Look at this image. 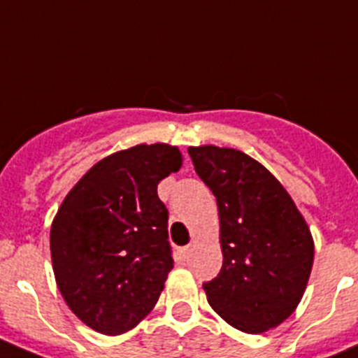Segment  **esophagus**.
<instances>
[{
  "instance_id": "34e87169",
  "label": "esophagus",
  "mask_w": 358,
  "mask_h": 358,
  "mask_svg": "<svg viewBox=\"0 0 358 358\" xmlns=\"http://www.w3.org/2000/svg\"><path fill=\"white\" fill-rule=\"evenodd\" d=\"M188 257H189V247L177 248V259H179V261H186Z\"/></svg>"
}]
</instances>
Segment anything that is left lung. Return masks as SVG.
<instances>
[{
  "label": "left lung",
  "mask_w": 358,
  "mask_h": 358,
  "mask_svg": "<svg viewBox=\"0 0 358 358\" xmlns=\"http://www.w3.org/2000/svg\"><path fill=\"white\" fill-rule=\"evenodd\" d=\"M188 154L218 204L224 264L202 284L209 306L241 332H266L303 296L314 261L309 227L284 186L245 152L204 145Z\"/></svg>",
  "instance_id": "obj_1"
}]
</instances>
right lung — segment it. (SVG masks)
I'll list each match as a JSON object with an SVG mask.
<instances>
[{
	"mask_svg": "<svg viewBox=\"0 0 358 358\" xmlns=\"http://www.w3.org/2000/svg\"><path fill=\"white\" fill-rule=\"evenodd\" d=\"M177 147L136 145L92 166L51 227L58 289L96 332L119 336L156 306L173 268L162 179L181 169Z\"/></svg>",
	"mask_w": 358,
	"mask_h": 358,
	"instance_id": "1",
	"label": "right lung"
}]
</instances>
